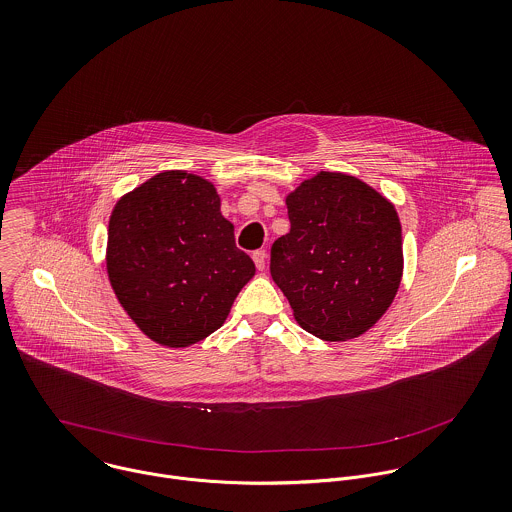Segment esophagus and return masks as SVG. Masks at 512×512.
<instances>
[{
	"label": "esophagus",
	"instance_id": "34e87169",
	"mask_svg": "<svg viewBox=\"0 0 512 512\" xmlns=\"http://www.w3.org/2000/svg\"><path fill=\"white\" fill-rule=\"evenodd\" d=\"M253 261H255V267H257L259 271H263V269H265V261H267V253H265L263 249L253 251Z\"/></svg>",
	"mask_w": 512,
	"mask_h": 512
}]
</instances>
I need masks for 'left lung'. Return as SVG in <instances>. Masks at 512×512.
I'll return each instance as SVG.
<instances>
[{
	"label": "left lung",
	"instance_id": "obj_1",
	"mask_svg": "<svg viewBox=\"0 0 512 512\" xmlns=\"http://www.w3.org/2000/svg\"><path fill=\"white\" fill-rule=\"evenodd\" d=\"M291 231L271 247V277L297 322L328 342L372 328L404 273L394 204L362 180L320 172L287 196Z\"/></svg>",
	"mask_w": 512,
	"mask_h": 512
}]
</instances>
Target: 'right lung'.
Instances as JSON below:
<instances>
[{"label": "right lung", "instance_id": "obj_1", "mask_svg": "<svg viewBox=\"0 0 512 512\" xmlns=\"http://www.w3.org/2000/svg\"><path fill=\"white\" fill-rule=\"evenodd\" d=\"M219 205L211 182L168 170L112 209L106 243L112 291L162 346L184 348L215 332L255 275Z\"/></svg>", "mask_w": 512, "mask_h": 512}]
</instances>
